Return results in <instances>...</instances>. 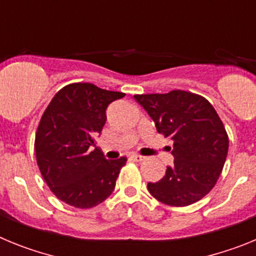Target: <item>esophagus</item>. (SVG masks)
Returning <instances> with one entry per match:
<instances>
[{
	"instance_id": "esophagus-1",
	"label": "esophagus",
	"mask_w": 256,
	"mask_h": 256,
	"mask_svg": "<svg viewBox=\"0 0 256 256\" xmlns=\"http://www.w3.org/2000/svg\"><path fill=\"white\" fill-rule=\"evenodd\" d=\"M130 158H132L134 162H142V160H144V156L137 155V154H132V155H130Z\"/></svg>"
}]
</instances>
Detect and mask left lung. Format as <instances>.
Wrapping results in <instances>:
<instances>
[{
  "instance_id": "left-lung-1",
  "label": "left lung",
  "mask_w": 256,
  "mask_h": 256,
  "mask_svg": "<svg viewBox=\"0 0 256 256\" xmlns=\"http://www.w3.org/2000/svg\"><path fill=\"white\" fill-rule=\"evenodd\" d=\"M133 97L158 132L173 142V165L159 182L148 183V192L170 206L201 200L216 186L228 152V136L216 108L202 96L180 90Z\"/></svg>"
}]
</instances>
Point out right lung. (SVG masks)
Returning a JSON list of instances; mask_svg holds the SVG:
<instances>
[{
    "mask_svg": "<svg viewBox=\"0 0 256 256\" xmlns=\"http://www.w3.org/2000/svg\"><path fill=\"white\" fill-rule=\"evenodd\" d=\"M123 92L92 83L68 84L54 96L36 133L40 174L58 200L79 209L101 204L112 195L126 158L108 160L94 148L106 122V108Z\"/></svg>",
    "mask_w": 256,
    "mask_h": 256,
    "instance_id": "1",
    "label": "right lung"
}]
</instances>
